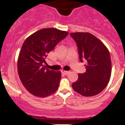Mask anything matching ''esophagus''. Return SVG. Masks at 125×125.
Instances as JSON below:
<instances>
[{"label": "esophagus", "instance_id": "obj_1", "mask_svg": "<svg viewBox=\"0 0 125 125\" xmlns=\"http://www.w3.org/2000/svg\"><path fill=\"white\" fill-rule=\"evenodd\" d=\"M62 73L63 74H64V75H67V74H68L69 73V71H62Z\"/></svg>", "mask_w": 125, "mask_h": 125}]
</instances>
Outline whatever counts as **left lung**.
I'll return each mask as SVG.
<instances>
[{
    "instance_id": "8db88e82",
    "label": "left lung",
    "mask_w": 125,
    "mask_h": 125,
    "mask_svg": "<svg viewBox=\"0 0 125 125\" xmlns=\"http://www.w3.org/2000/svg\"><path fill=\"white\" fill-rule=\"evenodd\" d=\"M78 48L80 61H85L86 71L78 74L72 84L76 92L85 97L100 94L107 85L112 72L109 52L104 43L88 32L72 33Z\"/></svg>"
}]
</instances>
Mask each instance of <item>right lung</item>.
<instances>
[{
    "instance_id": "1",
    "label": "right lung",
    "mask_w": 125,
    "mask_h": 125,
    "mask_svg": "<svg viewBox=\"0 0 125 125\" xmlns=\"http://www.w3.org/2000/svg\"><path fill=\"white\" fill-rule=\"evenodd\" d=\"M68 34L58 29H42L24 42L18 59V72L21 83L33 95L44 97L58 90L61 72L47 69L44 59Z\"/></svg>"
}]
</instances>
